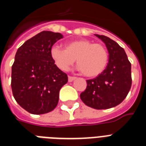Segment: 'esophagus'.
Instances as JSON below:
<instances>
[{
    "label": "esophagus",
    "mask_w": 146,
    "mask_h": 146,
    "mask_svg": "<svg viewBox=\"0 0 146 146\" xmlns=\"http://www.w3.org/2000/svg\"><path fill=\"white\" fill-rule=\"evenodd\" d=\"M76 79V77H74V76H68V81L70 82H73V80H75Z\"/></svg>",
    "instance_id": "esophagus-1"
}]
</instances>
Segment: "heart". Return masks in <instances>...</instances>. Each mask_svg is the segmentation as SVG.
<instances>
[{
    "label": "heart",
    "mask_w": 146,
    "mask_h": 146,
    "mask_svg": "<svg viewBox=\"0 0 146 146\" xmlns=\"http://www.w3.org/2000/svg\"><path fill=\"white\" fill-rule=\"evenodd\" d=\"M66 49L53 46L50 57L60 70H68L76 60L78 70L87 77H96L103 72L108 63L109 55L105 47L87 39L74 40L66 43Z\"/></svg>",
    "instance_id": "b5f03b06"
}]
</instances>
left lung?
<instances>
[{
	"mask_svg": "<svg viewBox=\"0 0 146 146\" xmlns=\"http://www.w3.org/2000/svg\"><path fill=\"white\" fill-rule=\"evenodd\" d=\"M95 35L106 45L108 64L97 77L86 80V89L80 94V98L92 108H111L120 104L129 93L132 85L131 64L124 49L117 42L104 35Z\"/></svg>",
	"mask_w": 146,
	"mask_h": 146,
	"instance_id": "8db88e82",
	"label": "left lung"
}]
</instances>
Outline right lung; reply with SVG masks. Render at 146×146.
Here are the masks:
<instances>
[{
    "mask_svg": "<svg viewBox=\"0 0 146 146\" xmlns=\"http://www.w3.org/2000/svg\"><path fill=\"white\" fill-rule=\"evenodd\" d=\"M63 35L43 31L17 50L12 66L11 88L17 102L26 111L43 114L53 111L59 92L68 81L50 57L53 44Z\"/></svg>",
    "mask_w": 146,
    "mask_h": 146,
    "instance_id": "obj_1",
    "label": "right lung"
}]
</instances>
